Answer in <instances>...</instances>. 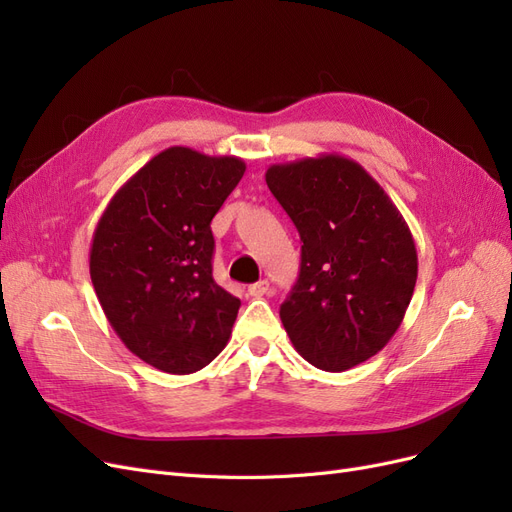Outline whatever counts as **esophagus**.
<instances>
[{"instance_id":"34e87169","label":"esophagus","mask_w":512,"mask_h":512,"mask_svg":"<svg viewBox=\"0 0 512 512\" xmlns=\"http://www.w3.org/2000/svg\"><path fill=\"white\" fill-rule=\"evenodd\" d=\"M247 292H250V297H265V294L269 292V282L267 280H260L256 284H252L250 288H247Z\"/></svg>"}]
</instances>
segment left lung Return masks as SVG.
<instances>
[{
    "instance_id": "left-lung-1",
    "label": "left lung",
    "mask_w": 512,
    "mask_h": 512,
    "mask_svg": "<svg viewBox=\"0 0 512 512\" xmlns=\"http://www.w3.org/2000/svg\"><path fill=\"white\" fill-rule=\"evenodd\" d=\"M265 179L303 241L284 329L307 363L352 369L406 316L418 275L412 232L380 183L339 153L273 164Z\"/></svg>"
}]
</instances>
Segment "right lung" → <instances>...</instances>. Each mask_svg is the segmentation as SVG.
I'll return each mask as SVG.
<instances>
[{
  "instance_id": "1",
  "label": "right lung",
  "mask_w": 512,
  "mask_h": 512,
  "mask_svg": "<svg viewBox=\"0 0 512 512\" xmlns=\"http://www.w3.org/2000/svg\"><path fill=\"white\" fill-rule=\"evenodd\" d=\"M245 173L235 156L168 147L106 205L89 275L126 348L166 374H194L230 339L241 301L215 284L211 220Z\"/></svg>"
}]
</instances>
